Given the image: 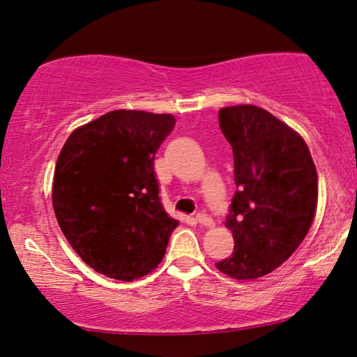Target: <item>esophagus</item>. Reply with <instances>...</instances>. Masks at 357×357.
Listing matches in <instances>:
<instances>
[{"label": "esophagus", "instance_id": "34e87169", "mask_svg": "<svg viewBox=\"0 0 357 357\" xmlns=\"http://www.w3.org/2000/svg\"><path fill=\"white\" fill-rule=\"evenodd\" d=\"M196 222L199 223V225H202V227H209V228L213 227V220H212L209 215H207V213H197Z\"/></svg>", "mask_w": 357, "mask_h": 357}]
</instances>
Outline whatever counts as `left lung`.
I'll return each mask as SVG.
<instances>
[{
  "instance_id": "obj_1",
  "label": "left lung",
  "mask_w": 357,
  "mask_h": 357,
  "mask_svg": "<svg viewBox=\"0 0 357 357\" xmlns=\"http://www.w3.org/2000/svg\"><path fill=\"white\" fill-rule=\"evenodd\" d=\"M218 123L233 148L236 193L225 222L234 249L215 266L249 281L282 265L310 231L317 172L305 140L266 109L227 107Z\"/></svg>"
}]
</instances>
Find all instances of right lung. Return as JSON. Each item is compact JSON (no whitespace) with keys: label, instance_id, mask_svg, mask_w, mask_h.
Segmentation results:
<instances>
[{"label":"right lung","instance_id":"right-lung-1","mask_svg":"<svg viewBox=\"0 0 357 357\" xmlns=\"http://www.w3.org/2000/svg\"><path fill=\"white\" fill-rule=\"evenodd\" d=\"M172 114L114 109L71 132L54 172L59 227L87 265L132 281L160 265L178 222L160 201L158 148Z\"/></svg>","mask_w":357,"mask_h":357}]
</instances>
